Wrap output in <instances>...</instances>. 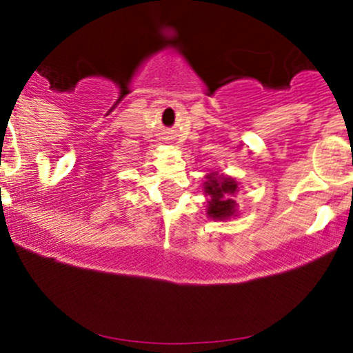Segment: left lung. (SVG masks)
<instances>
[{"instance_id": "1", "label": "left lung", "mask_w": 353, "mask_h": 353, "mask_svg": "<svg viewBox=\"0 0 353 353\" xmlns=\"http://www.w3.org/2000/svg\"><path fill=\"white\" fill-rule=\"evenodd\" d=\"M237 190L236 181L230 177L216 176L210 174L208 181L205 183V191L210 196L208 201V215L212 219H229L236 212V201L230 199Z\"/></svg>"}]
</instances>
